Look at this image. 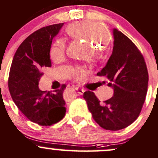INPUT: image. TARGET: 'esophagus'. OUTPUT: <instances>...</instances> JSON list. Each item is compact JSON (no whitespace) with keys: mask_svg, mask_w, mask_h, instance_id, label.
<instances>
[{"mask_svg":"<svg viewBox=\"0 0 158 158\" xmlns=\"http://www.w3.org/2000/svg\"><path fill=\"white\" fill-rule=\"evenodd\" d=\"M75 89L79 95H83V94L84 93V90H83V89H81V88H75Z\"/></svg>","mask_w":158,"mask_h":158,"instance_id":"esophagus-1","label":"esophagus"}]
</instances>
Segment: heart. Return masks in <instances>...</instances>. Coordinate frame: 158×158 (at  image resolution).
Returning <instances> with one entry per match:
<instances>
[{
  "instance_id": "obj_1",
  "label": "heart",
  "mask_w": 158,
  "mask_h": 158,
  "mask_svg": "<svg viewBox=\"0 0 158 158\" xmlns=\"http://www.w3.org/2000/svg\"><path fill=\"white\" fill-rule=\"evenodd\" d=\"M67 32L70 35L77 40H84L92 47L103 48L106 46L110 41V34L108 30L98 23L92 21H82L69 25ZM65 53V44L64 40H58L50 49V57L54 61H61L63 60ZM97 52L92 49L89 52L87 58L90 61H94L97 58ZM84 68L77 67L72 69L70 74L74 77H81L85 74Z\"/></svg>"
}]
</instances>
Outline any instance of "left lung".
Here are the masks:
<instances>
[{
	"label": "left lung",
	"instance_id": "obj_1",
	"mask_svg": "<svg viewBox=\"0 0 158 158\" xmlns=\"http://www.w3.org/2000/svg\"><path fill=\"white\" fill-rule=\"evenodd\" d=\"M113 32V52L97 75L107 79L113 96L102 104L94 92L86 91L83 97L96 123L106 130L117 131L139 117L147 94L148 73L144 57L131 40L117 29Z\"/></svg>",
	"mask_w": 158,
	"mask_h": 158
}]
</instances>
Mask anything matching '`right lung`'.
<instances>
[{"label":"right lung","instance_id":"obj_1","mask_svg":"<svg viewBox=\"0 0 158 158\" xmlns=\"http://www.w3.org/2000/svg\"><path fill=\"white\" fill-rule=\"evenodd\" d=\"M63 23L43 27L29 35L17 48L10 70L8 87L18 109L28 119L40 126H51L64 118L65 102L61 90L43 91L39 81L44 68H50L52 40Z\"/></svg>","mask_w":158,"mask_h":158}]
</instances>
